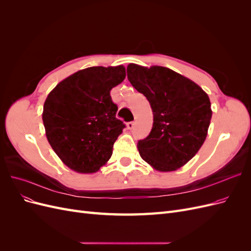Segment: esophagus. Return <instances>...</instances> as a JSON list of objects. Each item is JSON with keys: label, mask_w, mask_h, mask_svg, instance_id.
Listing matches in <instances>:
<instances>
[{"label": "esophagus", "mask_w": 251, "mask_h": 251, "mask_svg": "<svg viewBox=\"0 0 251 251\" xmlns=\"http://www.w3.org/2000/svg\"><path fill=\"white\" fill-rule=\"evenodd\" d=\"M134 126H135L134 121H128V123L126 124V127L128 128V130H132V128L134 127Z\"/></svg>", "instance_id": "esophagus-1"}]
</instances>
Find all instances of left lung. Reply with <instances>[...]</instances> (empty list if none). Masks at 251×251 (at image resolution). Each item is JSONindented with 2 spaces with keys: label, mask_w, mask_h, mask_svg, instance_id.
<instances>
[{
  "label": "left lung",
  "mask_w": 251,
  "mask_h": 251,
  "mask_svg": "<svg viewBox=\"0 0 251 251\" xmlns=\"http://www.w3.org/2000/svg\"><path fill=\"white\" fill-rule=\"evenodd\" d=\"M126 73L132 86L147 97L154 115L150 134L138 141L141 158L160 172L181 168L206 138L212 114L208 95L169 68L130 64Z\"/></svg>",
  "instance_id": "1"
}]
</instances>
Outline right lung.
Instances as JSON below:
<instances>
[{"label":"right lung","mask_w":251,"mask_h":251,"mask_svg":"<svg viewBox=\"0 0 251 251\" xmlns=\"http://www.w3.org/2000/svg\"><path fill=\"white\" fill-rule=\"evenodd\" d=\"M126 77L124 66L91 67L70 75L44 103L43 123L56 155L71 170L95 173L113 153L126 127L110 95Z\"/></svg>","instance_id":"add662e5"}]
</instances>
